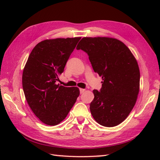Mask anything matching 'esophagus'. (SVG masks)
I'll list each match as a JSON object with an SVG mask.
<instances>
[{
  "label": "esophagus",
  "instance_id": "34e87169",
  "mask_svg": "<svg viewBox=\"0 0 160 160\" xmlns=\"http://www.w3.org/2000/svg\"><path fill=\"white\" fill-rule=\"evenodd\" d=\"M84 91H85V89H80V93H82Z\"/></svg>",
  "mask_w": 160,
  "mask_h": 160
}]
</instances>
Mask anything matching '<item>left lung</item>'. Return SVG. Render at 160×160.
I'll return each mask as SVG.
<instances>
[{"label":"left lung","mask_w":160,"mask_h":160,"mask_svg":"<svg viewBox=\"0 0 160 160\" xmlns=\"http://www.w3.org/2000/svg\"><path fill=\"white\" fill-rule=\"evenodd\" d=\"M76 49L88 54L102 79L90 104L94 120L107 127L120 124L133 108L140 91V69L133 54L120 40L109 37H84Z\"/></svg>","instance_id":"obj_1"}]
</instances>
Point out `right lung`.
Instances as JSON below:
<instances>
[{
  "label": "right lung",
  "mask_w": 160,
  "mask_h": 160,
  "mask_svg": "<svg viewBox=\"0 0 160 160\" xmlns=\"http://www.w3.org/2000/svg\"><path fill=\"white\" fill-rule=\"evenodd\" d=\"M80 37L42 40L29 54L22 82L27 102L42 123L55 126L64 120L80 95L76 87L57 84Z\"/></svg>",
  "instance_id": "1"
}]
</instances>
